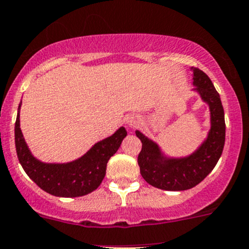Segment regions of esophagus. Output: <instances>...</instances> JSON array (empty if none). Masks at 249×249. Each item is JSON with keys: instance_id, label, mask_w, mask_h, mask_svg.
<instances>
[{"instance_id": "obj_1", "label": "esophagus", "mask_w": 249, "mask_h": 249, "mask_svg": "<svg viewBox=\"0 0 249 249\" xmlns=\"http://www.w3.org/2000/svg\"><path fill=\"white\" fill-rule=\"evenodd\" d=\"M125 124H127L128 129H135L136 125H138V120H136V117L129 116L125 120Z\"/></svg>"}]
</instances>
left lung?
I'll return each instance as SVG.
<instances>
[{
	"instance_id": "8db88e82",
	"label": "left lung",
	"mask_w": 249,
	"mask_h": 249,
	"mask_svg": "<svg viewBox=\"0 0 249 249\" xmlns=\"http://www.w3.org/2000/svg\"><path fill=\"white\" fill-rule=\"evenodd\" d=\"M192 81L200 99L209 108V130L199 147L186 156L166 154L158 142L136 130L142 149L138 158L140 173L149 185L163 191H187L199 185L219 161L225 146V113L220 95L207 75L191 68Z\"/></svg>"
}]
</instances>
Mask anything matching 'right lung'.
<instances>
[{"label":"right lung","mask_w":249,"mask_h":249,"mask_svg":"<svg viewBox=\"0 0 249 249\" xmlns=\"http://www.w3.org/2000/svg\"><path fill=\"white\" fill-rule=\"evenodd\" d=\"M19 102L15 124L16 153L22 168L44 192L60 197H76L94 192L101 185L109 159L117 152L127 136L124 127L113 135L96 142L87 153L76 160L64 163L43 162L35 158L28 147L19 127Z\"/></svg>","instance_id":"right-lung-1"}]
</instances>
